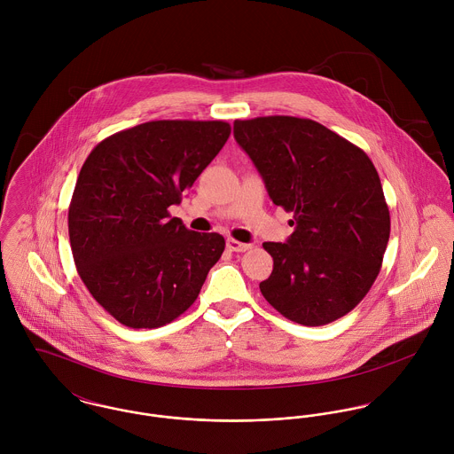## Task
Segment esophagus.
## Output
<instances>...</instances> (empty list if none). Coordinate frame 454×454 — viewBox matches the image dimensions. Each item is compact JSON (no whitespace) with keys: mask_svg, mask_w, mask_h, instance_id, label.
<instances>
[{"mask_svg":"<svg viewBox=\"0 0 454 454\" xmlns=\"http://www.w3.org/2000/svg\"><path fill=\"white\" fill-rule=\"evenodd\" d=\"M227 248H229L231 252H247V250L252 248V245H248V243H239V241H236V239H227Z\"/></svg>","mask_w":454,"mask_h":454,"instance_id":"esophagus-1","label":"esophagus"}]
</instances>
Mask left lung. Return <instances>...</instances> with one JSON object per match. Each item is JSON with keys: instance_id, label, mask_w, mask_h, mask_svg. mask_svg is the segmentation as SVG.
<instances>
[{"instance_id": "8db88e82", "label": "left lung", "mask_w": 454, "mask_h": 454, "mask_svg": "<svg viewBox=\"0 0 454 454\" xmlns=\"http://www.w3.org/2000/svg\"><path fill=\"white\" fill-rule=\"evenodd\" d=\"M276 206L294 213L286 243H263L274 260L265 301L306 326L348 315L376 281L389 239V211L367 153L309 119L236 121Z\"/></svg>"}]
</instances>
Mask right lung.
Instances as JSON below:
<instances>
[{
	"instance_id": "1",
	"label": "right lung",
	"mask_w": 454,
	"mask_h": 454,
	"mask_svg": "<svg viewBox=\"0 0 454 454\" xmlns=\"http://www.w3.org/2000/svg\"><path fill=\"white\" fill-rule=\"evenodd\" d=\"M223 121H153L115 132L83 162L67 211L76 270L130 328L171 324L194 304L223 236L169 215L229 139Z\"/></svg>"
}]
</instances>
